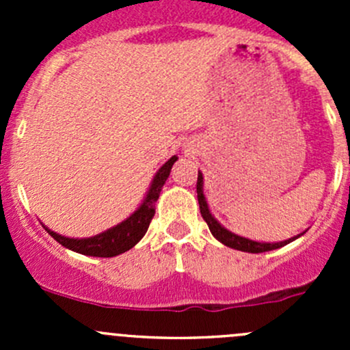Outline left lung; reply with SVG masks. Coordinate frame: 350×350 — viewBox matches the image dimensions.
I'll return each instance as SVG.
<instances>
[{
  "mask_svg": "<svg viewBox=\"0 0 350 350\" xmlns=\"http://www.w3.org/2000/svg\"><path fill=\"white\" fill-rule=\"evenodd\" d=\"M196 193H198V203H200V211H201V217L203 220L208 224V228H210L211 235L217 239L218 242H221L224 245L230 247V249H237L242 250V252H252V254H259V252H267V250H274V249H280V247H284L286 243L293 242L295 239L301 237L303 234L296 235V237L288 239V241L283 242H256V241H250V239L241 237V235L234 234V232L227 230L225 227H221L217 220H215L213 215L210 213L208 210V203H206V198L203 195V174L198 171V183H196Z\"/></svg>",
  "mask_w": 350,
  "mask_h": 350,
  "instance_id": "1",
  "label": "left lung"
}]
</instances>
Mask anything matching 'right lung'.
<instances>
[{"mask_svg": "<svg viewBox=\"0 0 350 350\" xmlns=\"http://www.w3.org/2000/svg\"><path fill=\"white\" fill-rule=\"evenodd\" d=\"M176 161H178V157L172 155V157L159 169L157 174L154 176L152 183H150V188L149 191H147L144 203L140 204L126 220H123L122 224H118L116 227L108 228L103 234H98L90 239H69L64 237V235H59L55 234V232L49 230L47 227H45V230L49 232L51 237H54L55 241L61 243V245H64L66 249L84 254V256L113 257L118 256V254L126 252V250L132 249V247L146 235L147 228H149L150 225V220H152L155 213V201L159 200L162 186H164L165 179L169 178V172H171L172 164H174Z\"/></svg>", "mask_w": 350, "mask_h": 350, "instance_id": "1", "label": "right lung"}]
</instances>
